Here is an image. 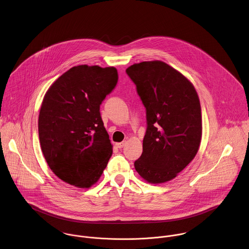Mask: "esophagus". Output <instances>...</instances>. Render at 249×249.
<instances>
[{
  "instance_id": "1",
  "label": "esophagus",
  "mask_w": 249,
  "mask_h": 249,
  "mask_svg": "<svg viewBox=\"0 0 249 249\" xmlns=\"http://www.w3.org/2000/svg\"><path fill=\"white\" fill-rule=\"evenodd\" d=\"M115 145H116V147L118 149H122L124 147V145H125V142H119V143H116Z\"/></svg>"
}]
</instances>
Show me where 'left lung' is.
<instances>
[{
  "label": "left lung",
  "instance_id": "obj_1",
  "mask_svg": "<svg viewBox=\"0 0 249 249\" xmlns=\"http://www.w3.org/2000/svg\"><path fill=\"white\" fill-rule=\"evenodd\" d=\"M126 73L146 109L143 152L134 168L149 183L170 181L191 163L200 146L198 95L189 79L163 61L135 63Z\"/></svg>",
  "mask_w": 249,
  "mask_h": 249
}]
</instances>
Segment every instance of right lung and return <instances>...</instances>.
Listing matches in <instances>:
<instances>
[{"mask_svg":"<svg viewBox=\"0 0 249 249\" xmlns=\"http://www.w3.org/2000/svg\"><path fill=\"white\" fill-rule=\"evenodd\" d=\"M117 80L115 67L78 65L44 96L38 115L41 151L51 171L70 185L90 188L112 156L99 109Z\"/></svg>","mask_w":249,"mask_h":249,"instance_id":"1","label":"right lung"}]
</instances>
